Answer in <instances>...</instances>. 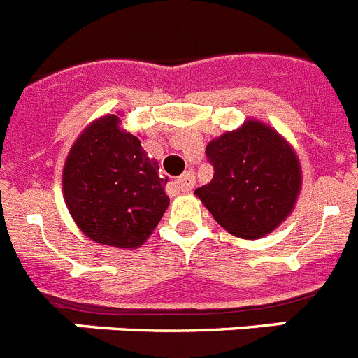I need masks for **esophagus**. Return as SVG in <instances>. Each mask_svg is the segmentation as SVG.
<instances>
[{
	"label": "esophagus",
	"mask_w": 358,
	"mask_h": 358,
	"mask_svg": "<svg viewBox=\"0 0 358 358\" xmlns=\"http://www.w3.org/2000/svg\"><path fill=\"white\" fill-rule=\"evenodd\" d=\"M176 186L181 192H190L192 188H194V186H195L194 172H190V170H188V172L182 173L181 177H177V179H176Z\"/></svg>",
	"instance_id": "34e87169"
}]
</instances>
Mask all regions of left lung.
Masks as SVG:
<instances>
[{
	"mask_svg": "<svg viewBox=\"0 0 358 358\" xmlns=\"http://www.w3.org/2000/svg\"><path fill=\"white\" fill-rule=\"evenodd\" d=\"M210 185L195 190L226 231L259 239L289 215L301 190V168L292 146L259 121H246L206 146Z\"/></svg>",
	"mask_w": 358,
	"mask_h": 358,
	"instance_id": "left-lung-1",
	"label": "left lung"
}]
</instances>
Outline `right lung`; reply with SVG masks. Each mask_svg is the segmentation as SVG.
Segmentation results:
<instances>
[{
	"mask_svg": "<svg viewBox=\"0 0 358 358\" xmlns=\"http://www.w3.org/2000/svg\"><path fill=\"white\" fill-rule=\"evenodd\" d=\"M166 182L141 141L119 128L117 115L92 123L63 170V192L76 224L92 241L115 248H136L148 239L170 203Z\"/></svg>",
	"mask_w": 358,
	"mask_h": 358,
	"instance_id": "1",
	"label": "right lung"
}]
</instances>
